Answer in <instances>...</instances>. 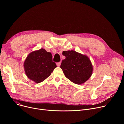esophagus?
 Masks as SVG:
<instances>
[{
	"label": "esophagus",
	"instance_id": "esophagus-1",
	"mask_svg": "<svg viewBox=\"0 0 124 124\" xmlns=\"http://www.w3.org/2000/svg\"><path fill=\"white\" fill-rule=\"evenodd\" d=\"M57 66H60V65H61V62H58L56 63Z\"/></svg>",
	"mask_w": 124,
	"mask_h": 124
}]
</instances>
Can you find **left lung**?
Here are the masks:
<instances>
[{"instance_id":"left-lung-1","label":"left lung","mask_w":124,"mask_h":124,"mask_svg":"<svg viewBox=\"0 0 124 124\" xmlns=\"http://www.w3.org/2000/svg\"><path fill=\"white\" fill-rule=\"evenodd\" d=\"M62 54L66 58L62 60L60 68L66 77L77 84L86 82L93 71L89 58L73 50L63 51Z\"/></svg>"}]
</instances>
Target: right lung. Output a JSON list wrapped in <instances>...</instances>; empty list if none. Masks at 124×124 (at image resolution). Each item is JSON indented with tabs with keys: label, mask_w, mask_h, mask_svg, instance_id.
<instances>
[{
	"label": "right lung",
	"mask_w": 124,
	"mask_h": 124,
	"mask_svg": "<svg viewBox=\"0 0 124 124\" xmlns=\"http://www.w3.org/2000/svg\"><path fill=\"white\" fill-rule=\"evenodd\" d=\"M56 67L51 53L43 48L31 52L23 64L27 77L37 83L46 79Z\"/></svg>",
	"instance_id": "1"
}]
</instances>
